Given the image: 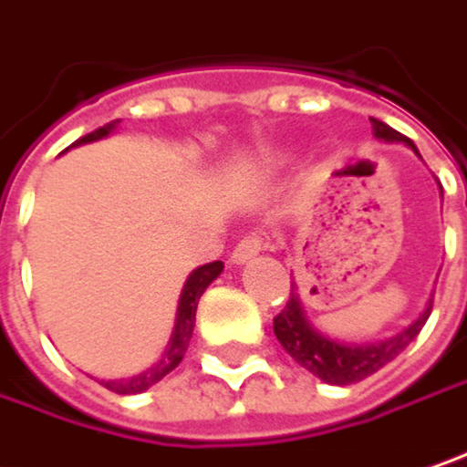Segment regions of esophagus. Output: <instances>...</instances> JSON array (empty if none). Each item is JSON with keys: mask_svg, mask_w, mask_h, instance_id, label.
Wrapping results in <instances>:
<instances>
[{"mask_svg": "<svg viewBox=\"0 0 467 467\" xmlns=\"http://www.w3.org/2000/svg\"><path fill=\"white\" fill-rule=\"evenodd\" d=\"M266 248V243H264V237H259V234H251V237H243L237 245H234L233 256H230V261L233 264H245V261L256 259L261 251Z\"/></svg>", "mask_w": 467, "mask_h": 467, "instance_id": "obj_1", "label": "esophagus"}]
</instances>
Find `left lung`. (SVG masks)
Returning a JSON list of instances; mask_svg holds the SVG:
<instances>
[{"label":"left lung","mask_w":467,"mask_h":467,"mask_svg":"<svg viewBox=\"0 0 467 467\" xmlns=\"http://www.w3.org/2000/svg\"><path fill=\"white\" fill-rule=\"evenodd\" d=\"M370 124L375 140L401 142V145L412 148L415 155L420 158L418 148L404 134H399L391 126L378 121V119H370ZM431 304H433V298H428V306L423 309V315L418 317L412 325H407L401 333L386 338V341L343 343L317 330L315 325L309 322V317H306L304 304H301L298 285H290L288 304H285V309L280 315L275 317V336L304 370H309L315 378L330 383V386H348V383L365 380L368 375L386 368L391 359H397L399 354L415 341L418 333L423 330L425 319L431 315Z\"/></svg>","instance_id":"1"}]
</instances>
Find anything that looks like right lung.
Wrapping results in <instances>:
<instances>
[{
    "label": "right lung",
    "mask_w": 467,
    "mask_h": 467,
    "mask_svg": "<svg viewBox=\"0 0 467 467\" xmlns=\"http://www.w3.org/2000/svg\"><path fill=\"white\" fill-rule=\"evenodd\" d=\"M116 124H119V121L105 124L102 129L92 131V134L81 137L76 145L97 142V140H102V137L113 134V131H116ZM222 269H224V264H222V261H211V264H203V266H198V269H192V272H190V277L184 280V288H182V293H179L177 319H174L171 338H169V343H166V348H163L161 359H158L152 368H148L145 372H140V375H131V378H121V380H99V383H102L105 389L116 391V394H142V391H148L150 386H155L158 380H163L169 372L174 370L179 362H182V357H184L187 346H190V338H192L198 301H201L203 290H206L208 285L222 275Z\"/></svg>",
    "instance_id": "right-lung-1"
}]
</instances>
